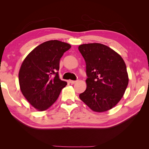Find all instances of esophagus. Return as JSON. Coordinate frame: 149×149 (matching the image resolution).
Returning <instances> with one entry per match:
<instances>
[{
    "label": "esophagus",
    "mask_w": 149,
    "mask_h": 149,
    "mask_svg": "<svg viewBox=\"0 0 149 149\" xmlns=\"http://www.w3.org/2000/svg\"><path fill=\"white\" fill-rule=\"evenodd\" d=\"M78 81H73V80H70V83H71V84H74V83H76V82H77Z\"/></svg>",
    "instance_id": "34e87169"
}]
</instances>
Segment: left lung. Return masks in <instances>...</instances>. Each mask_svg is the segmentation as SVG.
<instances>
[{"instance_id":"8db88e82","label":"left lung","mask_w":149,"mask_h":149,"mask_svg":"<svg viewBox=\"0 0 149 149\" xmlns=\"http://www.w3.org/2000/svg\"><path fill=\"white\" fill-rule=\"evenodd\" d=\"M86 65L87 87L79 98L93 111L112 109L121 100L129 83L125 62L104 45L88 43L78 47Z\"/></svg>"}]
</instances>
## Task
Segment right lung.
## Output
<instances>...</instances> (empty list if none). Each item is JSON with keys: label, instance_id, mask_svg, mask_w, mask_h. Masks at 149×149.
<instances>
[{"label": "right lung", "instance_id": "right-lung-1", "mask_svg": "<svg viewBox=\"0 0 149 149\" xmlns=\"http://www.w3.org/2000/svg\"><path fill=\"white\" fill-rule=\"evenodd\" d=\"M70 48L68 43L49 40L34 48L22 63L19 73L20 90L37 110L48 109L66 86L58 71L60 58Z\"/></svg>", "mask_w": 149, "mask_h": 149}]
</instances>
